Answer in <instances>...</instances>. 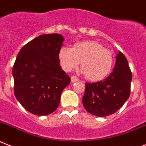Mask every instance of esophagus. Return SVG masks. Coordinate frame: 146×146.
I'll return each instance as SVG.
<instances>
[{
	"label": "esophagus",
	"mask_w": 146,
	"mask_h": 146,
	"mask_svg": "<svg viewBox=\"0 0 146 146\" xmlns=\"http://www.w3.org/2000/svg\"><path fill=\"white\" fill-rule=\"evenodd\" d=\"M71 81L73 83H74V82H76V81H78V78H77V77H76V76H71Z\"/></svg>",
	"instance_id": "34e87169"
}]
</instances>
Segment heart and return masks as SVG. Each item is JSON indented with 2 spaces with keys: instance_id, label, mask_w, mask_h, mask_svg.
Listing matches in <instances>:
<instances>
[{
  "instance_id": "1",
  "label": "heart",
  "mask_w": 146,
  "mask_h": 146,
  "mask_svg": "<svg viewBox=\"0 0 146 146\" xmlns=\"http://www.w3.org/2000/svg\"><path fill=\"white\" fill-rule=\"evenodd\" d=\"M58 57L61 67L66 72L74 70L81 62V73L92 81H100L106 77L113 63L112 52L94 40L78 42L72 48L61 47Z\"/></svg>"
}]
</instances>
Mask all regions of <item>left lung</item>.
I'll return each mask as SVG.
<instances>
[{
    "mask_svg": "<svg viewBox=\"0 0 146 146\" xmlns=\"http://www.w3.org/2000/svg\"><path fill=\"white\" fill-rule=\"evenodd\" d=\"M113 72L102 81L86 83L83 106L89 113L105 117L123 106L130 95L132 72L127 58L119 51Z\"/></svg>",
    "mask_w": 146,
    "mask_h": 146,
    "instance_id": "1",
    "label": "left lung"
}]
</instances>
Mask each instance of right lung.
Returning <instances> with one entry per match:
<instances>
[{"label":"right lung","mask_w":146,"mask_h":146,"mask_svg":"<svg viewBox=\"0 0 146 146\" xmlns=\"http://www.w3.org/2000/svg\"><path fill=\"white\" fill-rule=\"evenodd\" d=\"M62 35L44 34L19 51L12 70L16 98L31 113L45 115L57 108L70 78L60 65Z\"/></svg>","instance_id":"right-lung-1"}]
</instances>
